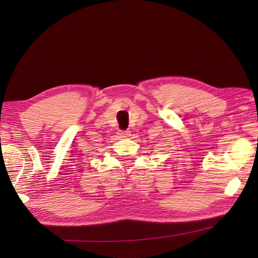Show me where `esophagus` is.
Returning a JSON list of instances; mask_svg holds the SVG:
<instances>
[{
  "instance_id": "esophagus-1",
  "label": "esophagus",
  "mask_w": 258,
  "mask_h": 258,
  "mask_svg": "<svg viewBox=\"0 0 258 258\" xmlns=\"http://www.w3.org/2000/svg\"><path fill=\"white\" fill-rule=\"evenodd\" d=\"M120 135L122 136V137H129L130 136V131L129 130H126V131H123V132H121Z\"/></svg>"
}]
</instances>
